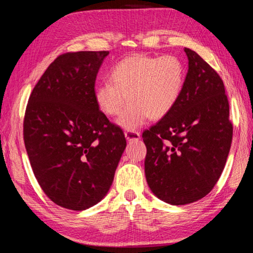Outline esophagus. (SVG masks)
I'll return each instance as SVG.
<instances>
[{
  "instance_id": "obj_1",
  "label": "esophagus",
  "mask_w": 253,
  "mask_h": 253,
  "mask_svg": "<svg viewBox=\"0 0 253 253\" xmlns=\"http://www.w3.org/2000/svg\"><path fill=\"white\" fill-rule=\"evenodd\" d=\"M125 137L128 142H135V140H139L140 138V134L138 131H134V130H127L125 131Z\"/></svg>"
}]
</instances>
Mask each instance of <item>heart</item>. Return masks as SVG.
I'll return each mask as SVG.
<instances>
[{
    "label": "heart",
    "mask_w": 253,
    "mask_h": 253,
    "mask_svg": "<svg viewBox=\"0 0 253 253\" xmlns=\"http://www.w3.org/2000/svg\"><path fill=\"white\" fill-rule=\"evenodd\" d=\"M185 77V66L174 55H131L111 69L110 80L96 85V105L106 116H116L128 97L130 101L117 124L134 130L149 118L161 119L173 110L182 96Z\"/></svg>",
    "instance_id": "heart-1"
}]
</instances>
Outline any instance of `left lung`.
Returning a JSON list of instances; mask_svg holds the SVG:
<instances>
[{
  "mask_svg": "<svg viewBox=\"0 0 253 253\" xmlns=\"http://www.w3.org/2000/svg\"><path fill=\"white\" fill-rule=\"evenodd\" d=\"M176 106L143 132L145 175L151 191L172 205L196 202L220 178L232 143L233 127L223 81L195 51Z\"/></svg>",
  "mask_w": 253,
  "mask_h": 253,
  "instance_id": "1",
  "label": "left lung"
}]
</instances>
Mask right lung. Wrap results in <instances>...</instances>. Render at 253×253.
<instances>
[{"label": "right lung", "mask_w": 253, "mask_h": 253, "mask_svg": "<svg viewBox=\"0 0 253 253\" xmlns=\"http://www.w3.org/2000/svg\"><path fill=\"white\" fill-rule=\"evenodd\" d=\"M108 51L59 55L33 88L23 137L30 164L46 196L84 211L105 198L126 138L95 101L97 74Z\"/></svg>", "instance_id": "right-lung-1"}]
</instances>
